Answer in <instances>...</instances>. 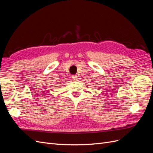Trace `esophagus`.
<instances>
[{"label":"esophagus","instance_id":"obj_1","mask_svg":"<svg viewBox=\"0 0 153 153\" xmlns=\"http://www.w3.org/2000/svg\"><path fill=\"white\" fill-rule=\"evenodd\" d=\"M71 78H72L73 81H77V80H78V76H77V75H73V76H71Z\"/></svg>","mask_w":153,"mask_h":153}]
</instances>
